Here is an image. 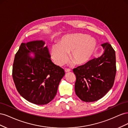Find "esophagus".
Here are the masks:
<instances>
[{
    "instance_id": "obj_1",
    "label": "esophagus",
    "mask_w": 128,
    "mask_h": 128,
    "mask_svg": "<svg viewBox=\"0 0 128 128\" xmlns=\"http://www.w3.org/2000/svg\"><path fill=\"white\" fill-rule=\"evenodd\" d=\"M64 71H65L66 72H70L71 71V70H70V69H68V68H66L64 69Z\"/></svg>"
}]
</instances>
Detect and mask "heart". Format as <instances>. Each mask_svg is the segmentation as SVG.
I'll return each mask as SVG.
<instances>
[{"mask_svg": "<svg viewBox=\"0 0 128 128\" xmlns=\"http://www.w3.org/2000/svg\"><path fill=\"white\" fill-rule=\"evenodd\" d=\"M96 46L94 38L86 34H67L61 38L59 45L52 46L51 58L56 65L61 66L68 61V53H71V58L75 62L84 64L90 59Z\"/></svg>", "mask_w": 128, "mask_h": 128, "instance_id": "1", "label": "heart"}]
</instances>
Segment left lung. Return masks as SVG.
<instances>
[{
    "label": "left lung",
    "mask_w": 128,
    "mask_h": 128,
    "mask_svg": "<svg viewBox=\"0 0 128 128\" xmlns=\"http://www.w3.org/2000/svg\"><path fill=\"white\" fill-rule=\"evenodd\" d=\"M102 54L73 69L76 94L85 102L101 99L113 87L116 72L115 52L108 42L102 44Z\"/></svg>",
    "instance_id": "obj_1"
}]
</instances>
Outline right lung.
Listing matches in <instances>:
<instances>
[{
	"label": "right lung",
	"instance_id": "add662e5",
	"mask_svg": "<svg viewBox=\"0 0 128 128\" xmlns=\"http://www.w3.org/2000/svg\"><path fill=\"white\" fill-rule=\"evenodd\" d=\"M42 40L21 43L15 56L12 76L20 94L38 105L49 103L56 94L64 75V69L51 60L48 46ZM34 52V56H30Z\"/></svg>",
	"mask_w": 128,
	"mask_h": 128
}]
</instances>
